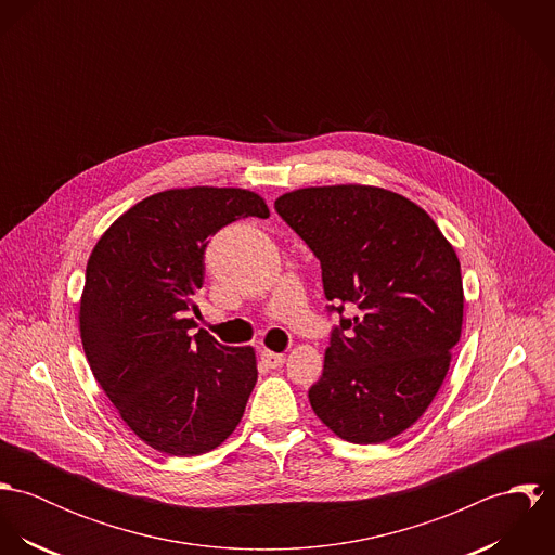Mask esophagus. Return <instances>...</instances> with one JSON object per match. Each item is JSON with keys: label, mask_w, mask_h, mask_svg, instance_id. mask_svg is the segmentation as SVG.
I'll use <instances>...</instances> for the list:
<instances>
[{"label": "esophagus", "mask_w": 555, "mask_h": 555, "mask_svg": "<svg viewBox=\"0 0 555 555\" xmlns=\"http://www.w3.org/2000/svg\"><path fill=\"white\" fill-rule=\"evenodd\" d=\"M260 359H262V363L264 365H269V367H282L284 365V361H286V357L284 354H280V352H271V350H262L260 352Z\"/></svg>", "instance_id": "1"}]
</instances>
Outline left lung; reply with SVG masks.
<instances>
[{
    "label": "left lung",
    "instance_id": "left-lung-1",
    "mask_svg": "<svg viewBox=\"0 0 555 555\" xmlns=\"http://www.w3.org/2000/svg\"><path fill=\"white\" fill-rule=\"evenodd\" d=\"M320 260L341 318L310 389L341 440L378 444L414 425L442 387L464 322L460 258L416 203L376 185L301 188L275 201Z\"/></svg>",
    "mask_w": 555,
    "mask_h": 555
}]
</instances>
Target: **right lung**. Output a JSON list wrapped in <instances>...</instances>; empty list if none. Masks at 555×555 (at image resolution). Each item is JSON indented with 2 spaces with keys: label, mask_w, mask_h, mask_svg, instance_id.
Listing matches in <instances>:
<instances>
[{
  "label": "right lung",
  "mask_w": 555,
  "mask_h": 555,
  "mask_svg": "<svg viewBox=\"0 0 555 555\" xmlns=\"http://www.w3.org/2000/svg\"><path fill=\"white\" fill-rule=\"evenodd\" d=\"M269 218L241 188H172L119 216L89 254L80 341L93 378L152 449L192 457L238 425L258 370L251 346L194 333L207 238L247 218Z\"/></svg>",
  "instance_id": "right-lung-1"
}]
</instances>
